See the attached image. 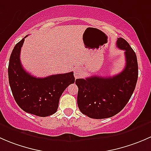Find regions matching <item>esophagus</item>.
<instances>
[{
	"mask_svg": "<svg viewBox=\"0 0 151 151\" xmlns=\"http://www.w3.org/2000/svg\"><path fill=\"white\" fill-rule=\"evenodd\" d=\"M74 77H75L76 79L79 78V77L83 74V71H82V70L80 69V68H76L75 69H74Z\"/></svg>",
	"mask_w": 151,
	"mask_h": 151,
	"instance_id": "obj_1",
	"label": "esophagus"
}]
</instances>
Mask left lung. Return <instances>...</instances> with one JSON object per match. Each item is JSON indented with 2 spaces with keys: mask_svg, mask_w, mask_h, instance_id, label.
<instances>
[{
  "mask_svg": "<svg viewBox=\"0 0 151 151\" xmlns=\"http://www.w3.org/2000/svg\"><path fill=\"white\" fill-rule=\"evenodd\" d=\"M117 47L125 50L126 66L113 77L91 76L77 79V104L81 112L89 118L104 119L121 112L130 99L138 78L136 53L123 38H118Z\"/></svg>",
  "mask_w": 151,
  "mask_h": 151,
  "instance_id": "left-lung-1",
  "label": "left lung"
}]
</instances>
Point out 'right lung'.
<instances>
[{
  "instance_id": "add662e5",
  "label": "right lung",
  "mask_w": 151,
  "mask_h": 151,
  "mask_svg": "<svg viewBox=\"0 0 151 151\" xmlns=\"http://www.w3.org/2000/svg\"><path fill=\"white\" fill-rule=\"evenodd\" d=\"M25 37L15 45L10 56L8 74L11 90L22 110L39 117L49 116L55 113L62 93L74 83V72L37 78L25 71L20 63V51Z\"/></svg>"
}]
</instances>
